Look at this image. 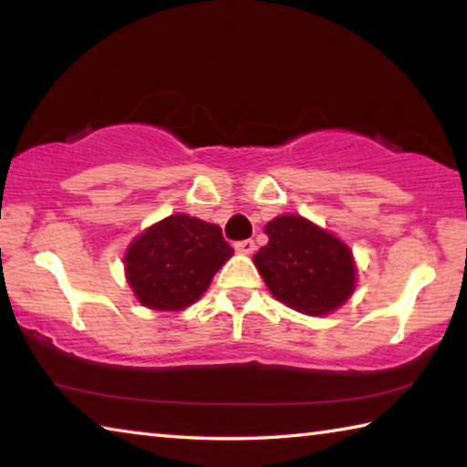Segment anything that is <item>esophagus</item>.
<instances>
[{
	"label": "esophagus",
	"mask_w": 467,
	"mask_h": 467,
	"mask_svg": "<svg viewBox=\"0 0 467 467\" xmlns=\"http://www.w3.org/2000/svg\"><path fill=\"white\" fill-rule=\"evenodd\" d=\"M234 251H236V253H244V255H249V253L255 251V243H253L251 239L236 241V243H234Z\"/></svg>",
	"instance_id": "esophagus-1"
}]
</instances>
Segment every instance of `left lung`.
<instances>
[{"label":"left lung","instance_id":"1","mask_svg":"<svg viewBox=\"0 0 467 467\" xmlns=\"http://www.w3.org/2000/svg\"><path fill=\"white\" fill-rule=\"evenodd\" d=\"M265 247L253 257L272 295L295 311L326 315L352 295L357 265L334 234L300 216L267 223Z\"/></svg>","mask_w":467,"mask_h":467}]
</instances>
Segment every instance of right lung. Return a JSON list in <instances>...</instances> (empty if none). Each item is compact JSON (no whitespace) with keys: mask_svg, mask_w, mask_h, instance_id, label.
I'll use <instances>...</instances> for the list:
<instances>
[{"mask_svg":"<svg viewBox=\"0 0 467 467\" xmlns=\"http://www.w3.org/2000/svg\"><path fill=\"white\" fill-rule=\"evenodd\" d=\"M233 255L216 224L187 214L150 226L125 255L128 282L140 303L156 311H181L208 290Z\"/></svg>","mask_w":467,"mask_h":467,"instance_id":"add662e5","label":"right lung"}]
</instances>
